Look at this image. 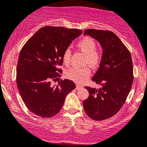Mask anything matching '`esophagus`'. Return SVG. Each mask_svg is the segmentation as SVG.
I'll return each instance as SVG.
<instances>
[{"label":"esophagus","instance_id":"obj_1","mask_svg":"<svg viewBox=\"0 0 147 147\" xmlns=\"http://www.w3.org/2000/svg\"><path fill=\"white\" fill-rule=\"evenodd\" d=\"M82 87H83V86H82V85L77 84V85H76V89H77V90H79V89H80V88H82Z\"/></svg>","mask_w":147,"mask_h":147}]
</instances>
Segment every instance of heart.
Wrapping results in <instances>:
<instances>
[{
  "label": "heart",
  "mask_w": 147,
  "mask_h": 147,
  "mask_svg": "<svg viewBox=\"0 0 147 147\" xmlns=\"http://www.w3.org/2000/svg\"><path fill=\"white\" fill-rule=\"evenodd\" d=\"M77 47L82 52L86 54L85 62L92 67H97L101 61V54L96 50L97 45L92 38L85 37L77 42ZM71 59V50L70 48L65 49L63 54V60L65 65H69ZM65 77L75 82H83L91 75V70L88 67H72L65 71Z\"/></svg>",
  "instance_id": "b5f03b06"
}]
</instances>
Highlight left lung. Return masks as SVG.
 I'll use <instances>...</instances> for the list:
<instances>
[{"mask_svg": "<svg viewBox=\"0 0 147 147\" xmlns=\"http://www.w3.org/2000/svg\"><path fill=\"white\" fill-rule=\"evenodd\" d=\"M86 35L99 42L102 48L99 68L92 78L102 87H85L89 96L83 106L90 118L102 121L115 115L125 103L133 82V61L130 51L113 32L87 29Z\"/></svg>", "mask_w": 147, "mask_h": 147, "instance_id": "left-lung-1", "label": "left lung"}]
</instances>
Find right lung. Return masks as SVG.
Instances as JSON below:
<instances>
[{"instance_id":"obj_1","label":"right lung","mask_w":147,"mask_h":147,"mask_svg":"<svg viewBox=\"0 0 147 147\" xmlns=\"http://www.w3.org/2000/svg\"><path fill=\"white\" fill-rule=\"evenodd\" d=\"M82 30L45 26L24 45L17 67V84L24 104L32 113L50 118L62 108L67 93L75 88L71 80H61L52 86L51 80L61 77L63 54Z\"/></svg>"}]
</instances>
